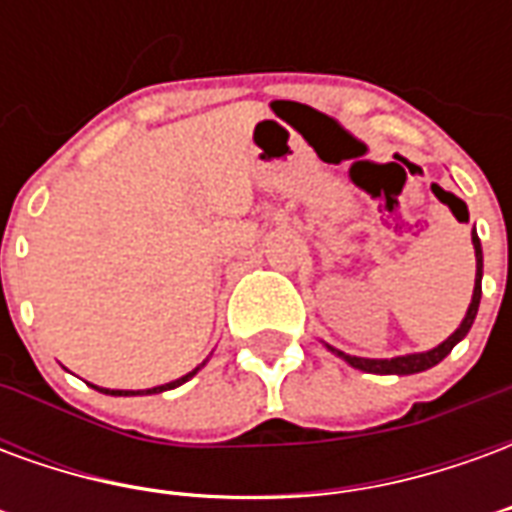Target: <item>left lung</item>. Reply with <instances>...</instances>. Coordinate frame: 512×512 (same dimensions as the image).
<instances>
[{
	"instance_id": "left-lung-1",
	"label": "left lung",
	"mask_w": 512,
	"mask_h": 512,
	"mask_svg": "<svg viewBox=\"0 0 512 512\" xmlns=\"http://www.w3.org/2000/svg\"><path fill=\"white\" fill-rule=\"evenodd\" d=\"M466 208V205H463ZM472 244H474V257H477V279H474V296L472 304H469V312H466V318L463 323L455 329V334H450L439 348H433V351H425V354H408V356H395V359H362V356H348L343 351H334L337 356H343L345 362L356 370H365V373H378V376H411V373H422V370H428V367L439 365L444 356L450 354L455 345L461 343L463 337L469 334L474 323V315H477V307H480V296H483V249H480V238L477 233L472 235Z\"/></svg>"
}]
</instances>
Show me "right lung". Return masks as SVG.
<instances>
[{"label":"right lung","instance_id":"add662e5","mask_svg":"<svg viewBox=\"0 0 512 512\" xmlns=\"http://www.w3.org/2000/svg\"><path fill=\"white\" fill-rule=\"evenodd\" d=\"M197 370H200V367H197ZM197 370H191L189 376L178 378V381H172V384L153 386V389H147L145 395H156V392H164V389H175V386H180V384H183V381H189V378L194 376V373H197ZM95 389H98V386H95ZM101 392H106V395H139V392H120V389H112V392H109V389H101Z\"/></svg>","mask_w":512,"mask_h":512}]
</instances>
